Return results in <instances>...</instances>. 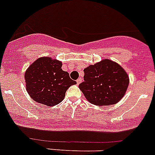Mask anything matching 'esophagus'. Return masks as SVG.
Listing matches in <instances>:
<instances>
[{
  "label": "esophagus",
  "instance_id": "34e87169",
  "mask_svg": "<svg viewBox=\"0 0 155 155\" xmlns=\"http://www.w3.org/2000/svg\"><path fill=\"white\" fill-rule=\"evenodd\" d=\"M81 81H82L81 78H79V79H78V80H76V83H77V84H80V83H81Z\"/></svg>",
  "mask_w": 155,
  "mask_h": 155
}]
</instances>
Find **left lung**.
I'll return each mask as SVG.
<instances>
[{
  "mask_svg": "<svg viewBox=\"0 0 155 155\" xmlns=\"http://www.w3.org/2000/svg\"><path fill=\"white\" fill-rule=\"evenodd\" d=\"M84 71V81L79 87L91 103L96 106L113 105L124 95L129 78L118 64L102 60Z\"/></svg>",
  "mask_w": 155,
  "mask_h": 155,
  "instance_id": "1",
  "label": "left lung"
}]
</instances>
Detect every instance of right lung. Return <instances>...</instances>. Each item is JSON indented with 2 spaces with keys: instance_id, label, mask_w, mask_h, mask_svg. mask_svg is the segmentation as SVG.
Returning a JSON list of instances; mask_svg holds the SVG:
<instances>
[{
  "instance_id": "right-lung-1",
  "label": "right lung",
  "mask_w": 155,
  "mask_h": 155,
  "mask_svg": "<svg viewBox=\"0 0 155 155\" xmlns=\"http://www.w3.org/2000/svg\"><path fill=\"white\" fill-rule=\"evenodd\" d=\"M61 62L50 58H41L26 71L27 91L35 102L47 106L61 102L68 87L76 84L61 68Z\"/></svg>"
}]
</instances>
